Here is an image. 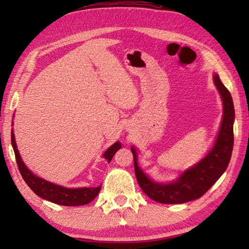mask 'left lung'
Here are the masks:
<instances>
[{
	"instance_id": "1",
	"label": "left lung",
	"mask_w": 249,
	"mask_h": 249,
	"mask_svg": "<svg viewBox=\"0 0 249 249\" xmlns=\"http://www.w3.org/2000/svg\"><path fill=\"white\" fill-rule=\"evenodd\" d=\"M213 78L223 100V120L215 144L200 162L184 171L174 182L158 183L149 179L138 167L136 149L132 147L137 182L151 200L163 204H179L199 199L216 182L229 166L234 145V104L230 91L218 75L214 74Z\"/></svg>"
}]
</instances>
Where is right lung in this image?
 Instances as JSON below:
<instances>
[{"label":"right lung","instance_id":"add662e5","mask_svg":"<svg viewBox=\"0 0 249 249\" xmlns=\"http://www.w3.org/2000/svg\"><path fill=\"white\" fill-rule=\"evenodd\" d=\"M11 141L12 146H13L16 162H18V170L22 175L23 179L29 188L32 189L34 193L40 196L41 199H45L47 201L53 202V203L60 204V205H67V206H77V205H83L88 204L94 199V197L99 195L101 190V187L98 188H78V189H68L64 188L61 185L53 184L52 182H48L44 179L39 178L33 174L28 168L24 165L20 158L19 153L16 147L15 142V136L13 130L11 132ZM122 147L120 142H116L113 144L103 154V157L109 162L113 158V156Z\"/></svg>","mask_w":249,"mask_h":249}]
</instances>
